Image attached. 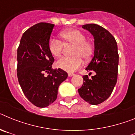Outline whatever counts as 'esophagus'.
<instances>
[{"label":"esophagus","mask_w":135,"mask_h":135,"mask_svg":"<svg viewBox=\"0 0 135 135\" xmlns=\"http://www.w3.org/2000/svg\"><path fill=\"white\" fill-rule=\"evenodd\" d=\"M74 75V74H73V73H69L68 74V76H70V77H71V76H73Z\"/></svg>","instance_id":"1"}]
</instances>
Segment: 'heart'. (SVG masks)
<instances>
[{
  "label": "heart",
  "instance_id": "obj_1",
  "mask_svg": "<svg viewBox=\"0 0 135 135\" xmlns=\"http://www.w3.org/2000/svg\"><path fill=\"white\" fill-rule=\"evenodd\" d=\"M62 42L54 38L49 40L48 48L50 53L55 57H60L62 54L64 45H72L74 47L72 51L73 57H64L56 62V66L59 69L74 72L82 65V58L88 60L93 55L94 46L91 42L86 40L85 34L77 29H69L60 33Z\"/></svg>",
  "mask_w": 135,
  "mask_h": 135
}]
</instances>
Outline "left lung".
<instances>
[{"label":"left lung","mask_w":135,"mask_h":135,"mask_svg":"<svg viewBox=\"0 0 135 135\" xmlns=\"http://www.w3.org/2000/svg\"><path fill=\"white\" fill-rule=\"evenodd\" d=\"M93 36L94 56L86 70H93L96 74L89 79L83 76V84L78 93L85 101L98 105L105 101L112 94L118 79L119 55L114 37L104 27L90 23L82 26Z\"/></svg>","instance_id":"left-lung-1"}]
</instances>
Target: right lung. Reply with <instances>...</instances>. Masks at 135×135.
Masks as SVG:
<instances>
[{
    "label": "right lung",
    "instance_id": "add662e5",
    "mask_svg": "<svg viewBox=\"0 0 135 135\" xmlns=\"http://www.w3.org/2000/svg\"><path fill=\"white\" fill-rule=\"evenodd\" d=\"M54 24L44 22L32 26L23 34L17 49L19 83L27 99L38 108L55 101L59 85L68 78L63 70L52 68L55 59L48 42Z\"/></svg>",
    "mask_w": 135,
    "mask_h": 135
}]
</instances>
